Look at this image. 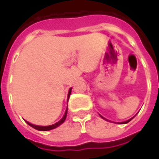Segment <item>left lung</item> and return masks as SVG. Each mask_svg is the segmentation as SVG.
Listing matches in <instances>:
<instances>
[{
	"label": "left lung",
	"mask_w": 159,
	"mask_h": 159,
	"mask_svg": "<svg viewBox=\"0 0 159 159\" xmlns=\"http://www.w3.org/2000/svg\"><path fill=\"white\" fill-rule=\"evenodd\" d=\"M101 117H102V116H101ZM132 119H133V118H132ZM132 119H128V120H126V121H125V122H122V123H121V124H125V123H128V122H129V121H130V120H132Z\"/></svg>",
	"instance_id": "8db88e82"
}]
</instances>
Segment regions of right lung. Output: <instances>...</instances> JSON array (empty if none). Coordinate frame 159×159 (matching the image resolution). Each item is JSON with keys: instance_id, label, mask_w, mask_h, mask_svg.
<instances>
[{"instance_id": "1", "label": "right lung", "mask_w": 159, "mask_h": 159, "mask_svg": "<svg viewBox=\"0 0 159 159\" xmlns=\"http://www.w3.org/2000/svg\"><path fill=\"white\" fill-rule=\"evenodd\" d=\"M70 92H71V89L69 90V94H68V97L70 96ZM66 116H67V110L65 111V113H64V117H63V119H61V120H59L57 123H56V124H54V125H47V126H40V125H33V124H31V123H29L26 121V123H27L28 125H31L32 127H34L35 129H37V130H39V131H48V130H51V129H54V128H56L57 126L58 125H60L61 124H63L64 122V120L66 119Z\"/></svg>"}]
</instances>
